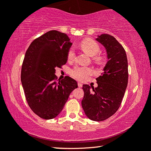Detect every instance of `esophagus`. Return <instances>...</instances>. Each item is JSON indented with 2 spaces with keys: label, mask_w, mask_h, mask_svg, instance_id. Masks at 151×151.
Listing matches in <instances>:
<instances>
[{
  "label": "esophagus",
  "mask_w": 151,
  "mask_h": 151,
  "mask_svg": "<svg viewBox=\"0 0 151 151\" xmlns=\"http://www.w3.org/2000/svg\"><path fill=\"white\" fill-rule=\"evenodd\" d=\"M78 87H82V86H83V84H82L81 83H80V82H78Z\"/></svg>",
  "instance_id": "34e87169"
}]
</instances>
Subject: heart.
<instances>
[{"instance_id": "b5f03b06", "label": "heart", "mask_w": 151, "mask_h": 151, "mask_svg": "<svg viewBox=\"0 0 151 151\" xmlns=\"http://www.w3.org/2000/svg\"><path fill=\"white\" fill-rule=\"evenodd\" d=\"M81 47L85 52L91 57L96 56L100 52V47L96 41L92 39H86L81 43ZM75 57V51L74 48L71 47L68 51V58L70 60L73 59ZM96 60H99L98 57H95ZM93 73L91 68L85 66H76L70 70V75L73 77L80 81H85Z\"/></svg>"}]
</instances>
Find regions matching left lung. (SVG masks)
<instances>
[{
    "instance_id": "left-lung-1",
    "label": "left lung",
    "mask_w": 151,
    "mask_h": 151,
    "mask_svg": "<svg viewBox=\"0 0 151 151\" xmlns=\"http://www.w3.org/2000/svg\"><path fill=\"white\" fill-rule=\"evenodd\" d=\"M106 50L108 61L104 73L96 78L98 86L83 85L82 107L89 119L103 121L115 113L121 106L126 91L129 73L126 52L111 35L103 34L96 39Z\"/></svg>"
}]
</instances>
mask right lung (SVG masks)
<instances>
[{"mask_svg":"<svg viewBox=\"0 0 151 151\" xmlns=\"http://www.w3.org/2000/svg\"><path fill=\"white\" fill-rule=\"evenodd\" d=\"M72 42L65 33L50 30L28 48L21 68V83L27 103L43 119L55 118L62 111L77 82L66 76L57 81L55 68L68 60Z\"/></svg>","mask_w":151,"mask_h":151,"instance_id":"add662e5","label":"right lung"}]
</instances>
